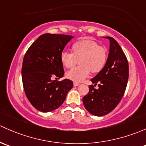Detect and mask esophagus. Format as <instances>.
<instances>
[{
    "instance_id": "1",
    "label": "esophagus",
    "mask_w": 146,
    "mask_h": 146,
    "mask_svg": "<svg viewBox=\"0 0 146 146\" xmlns=\"http://www.w3.org/2000/svg\"><path fill=\"white\" fill-rule=\"evenodd\" d=\"M79 85H80V84L78 83V82H73V85H74L75 87H76V86H78Z\"/></svg>"
}]
</instances>
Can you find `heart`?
<instances>
[{
  "label": "heart",
  "instance_id": "1",
  "mask_svg": "<svg viewBox=\"0 0 146 146\" xmlns=\"http://www.w3.org/2000/svg\"><path fill=\"white\" fill-rule=\"evenodd\" d=\"M73 53L64 50L61 54V61L67 68H72L78 64L81 66L69 70L66 76L75 82H82L88 77L90 72L98 73L106 65L108 52L105 47L92 40H81L72 45Z\"/></svg>",
  "mask_w": 146,
  "mask_h": 146
}]
</instances>
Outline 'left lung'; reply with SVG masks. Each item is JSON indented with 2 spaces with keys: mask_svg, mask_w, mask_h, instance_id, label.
Instances as JSON below:
<instances>
[{
  "mask_svg": "<svg viewBox=\"0 0 146 146\" xmlns=\"http://www.w3.org/2000/svg\"><path fill=\"white\" fill-rule=\"evenodd\" d=\"M110 41L109 53L106 65L91 79L93 85L82 99L86 110L95 116L110 113L118 105L125 94L129 78V65L125 53L112 37H104ZM98 83L99 88L94 87Z\"/></svg>",
  "mask_w": 146,
  "mask_h": 146,
  "instance_id": "8db88e82",
  "label": "left lung"
}]
</instances>
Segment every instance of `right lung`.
<instances>
[{
	"label": "right lung",
	"mask_w": 146,
	"mask_h": 146,
	"mask_svg": "<svg viewBox=\"0 0 146 146\" xmlns=\"http://www.w3.org/2000/svg\"><path fill=\"white\" fill-rule=\"evenodd\" d=\"M73 38L68 35L45 33L31 45L24 56L21 68L24 90L32 106L40 111L56 110L73 88L70 80L52 79L54 76L59 79L64 77L61 54Z\"/></svg>",
	"instance_id": "1"
}]
</instances>
